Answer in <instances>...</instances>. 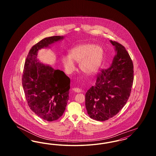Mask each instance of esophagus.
I'll return each instance as SVG.
<instances>
[{
	"label": "esophagus",
	"mask_w": 156,
	"mask_h": 156,
	"mask_svg": "<svg viewBox=\"0 0 156 156\" xmlns=\"http://www.w3.org/2000/svg\"><path fill=\"white\" fill-rule=\"evenodd\" d=\"M73 90L75 92H76V93H80L81 92V89H79V88H73Z\"/></svg>",
	"instance_id": "obj_1"
}]
</instances>
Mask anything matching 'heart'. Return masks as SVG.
<instances>
[{"label": "heart", "instance_id": "1", "mask_svg": "<svg viewBox=\"0 0 156 156\" xmlns=\"http://www.w3.org/2000/svg\"><path fill=\"white\" fill-rule=\"evenodd\" d=\"M104 56L102 46L94 44H83L73 48L69 55L62 57V62L67 73H71L75 69L74 62L80 63V68L85 74H95L101 67Z\"/></svg>", "mask_w": 156, "mask_h": 156}]
</instances>
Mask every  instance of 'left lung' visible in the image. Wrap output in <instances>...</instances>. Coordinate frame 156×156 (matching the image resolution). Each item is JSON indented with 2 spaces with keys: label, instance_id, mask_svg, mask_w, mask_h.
Instances as JSON below:
<instances>
[{
  "label": "left lung",
  "instance_id": "obj_1",
  "mask_svg": "<svg viewBox=\"0 0 156 156\" xmlns=\"http://www.w3.org/2000/svg\"><path fill=\"white\" fill-rule=\"evenodd\" d=\"M116 55L109 68L102 70L95 85L85 94L89 117L105 121L115 116L126 104L133 82V62L122 45L110 40Z\"/></svg>",
  "mask_w": 156,
  "mask_h": 156
}]
</instances>
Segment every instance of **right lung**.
I'll return each instance as SVG.
<instances>
[{
	"mask_svg": "<svg viewBox=\"0 0 156 156\" xmlns=\"http://www.w3.org/2000/svg\"><path fill=\"white\" fill-rule=\"evenodd\" d=\"M64 38L46 37L33 46L24 67L22 85L27 104L38 117L48 122L59 119L65 111L70 80L63 71L41 62L37 54L41 48H48Z\"/></svg>",
	"mask_w": 156,
	"mask_h": 156,
	"instance_id": "add662e5",
	"label": "right lung"
}]
</instances>
